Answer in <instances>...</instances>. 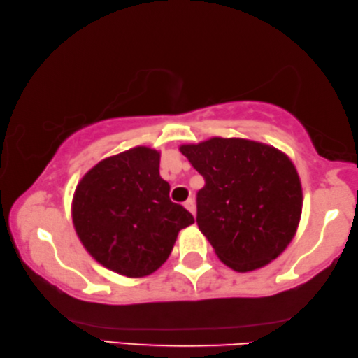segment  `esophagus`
<instances>
[{"instance_id": "obj_1", "label": "esophagus", "mask_w": 358, "mask_h": 358, "mask_svg": "<svg viewBox=\"0 0 358 358\" xmlns=\"http://www.w3.org/2000/svg\"><path fill=\"white\" fill-rule=\"evenodd\" d=\"M184 206L190 210V213L195 215V213H196V208H195V200H193V198H189V200H187L185 203H184Z\"/></svg>"}]
</instances>
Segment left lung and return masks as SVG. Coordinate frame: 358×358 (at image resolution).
Segmentation results:
<instances>
[{
  "mask_svg": "<svg viewBox=\"0 0 358 358\" xmlns=\"http://www.w3.org/2000/svg\"><path fill=\"white\" fill-rule=\"evenodd\" d=\"M204 178L196 224L234 271L265 266L282 254L301 217L303 192L290 158L271 145L213 138L180 145Z\"/></svg>",
  "mask_w": 358,
  "mask_h": 358,
  "instance_id": "8db88e82",
  "label": "left lung"
}]
</instances>
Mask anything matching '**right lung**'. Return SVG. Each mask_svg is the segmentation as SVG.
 <instances>
[{"instance_id":"obj_1","label":"right lung","mask_w":358,"mask_h":358,"mask_svg":"<svg viewBox=\"0 0 358 358\" xmlns=\"http://www.w3.org/2000/svg\"><path fill=\"white\" fill-rule=\"evenodd\" d=\"M160 152L134 148L104 158L87 173L73 200L76 233L96 262L127 278H143L168 260L178 233L195 222L169 198Z\"/></svg>"}]
</instances>
